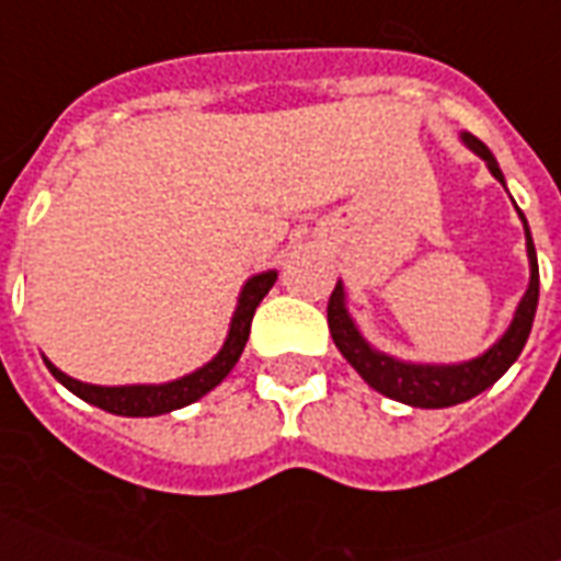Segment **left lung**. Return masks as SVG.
Segmentation results:
<instances>
[{
	"label": "left lung",
	"mask_w": 561,
	"mask_h": 561,
	"mask_svg": "<svg viewBox=\"0 0 561 561\" xmlns=\"http://www.w3.org/2000/svg\"><path fill=\"white\" fill-rule=\"evenodd\" d=\"M462 145L471 153H478L480 160L486 162V169L492 171V178L506 188L504 171L497 165L486 145L474 139L471 134H460ZM518 209V206H515ZM518 218L524 224V241H527V259H530V285L524 290L522 302L515 308L513 323L506 325V332L497 337L486 352H480L478 358L457 360V364H422V360H401L390 352L375 350L373 343L364 337L360 325L355 323V317L346 302V288L337 279L329 299V332H332L334 346L341 350V355L350 360L355 373L364 381L378 390L387 399H396L410 408H454L462 401L474 399L478 392L489 390L492 383L513 367L518 355H522L524 343L530 337L533 317H536V306H539V262H536V247H533L530 227L524 211L518 209Z\"/></svg>",
	"instance_id": "1"
}]
</instances>
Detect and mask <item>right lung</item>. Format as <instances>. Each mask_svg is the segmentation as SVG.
<instances>
[{
    "instance_id": "obj_1",
    "label": "right lung",
    "mask_w": 561,
    "mask_h": 561,
    "mask_svg": "<svg viewBox=\"0 0 561 561\" xmlns=\"http://www.w3.org/2000/svg\"><path fill=\"white\" fill-rule=\"evenodd\" d=\"M276 276H279L276 271H262L244 282V288L238 294L232 320H229L227 341H224V346L218 350V355L211 360H206V364L194 369V373L180 375L174 381L118 383V387H107V383L78 381L72 375H66L64 369H57L46 355H43V364H46L48 373L55 375L66 390L75 392L78 399H83L87 404H95V408L101 410H107V413H116V416H162V413H171V410L186 408L192 401L203 399L209 390H215V387L227 378L229 369L236 367L238 358H241V352H244L247 346V337H250V323H253L255 308H259V302L267 297V290L273 288Z\"/></svg>"
}]
</instances>
